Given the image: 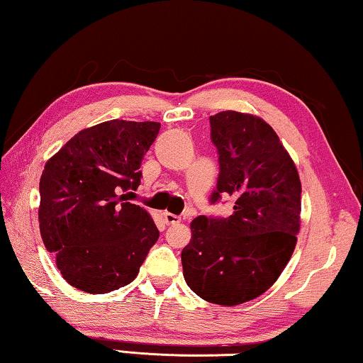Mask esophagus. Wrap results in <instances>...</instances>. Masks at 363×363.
<instances>
[{"label":"esophagus","mask_w":363,"mask_h":363,"mask_svg":"<svg viewBox=\"0 0 363 363\" xmlns=\"http://www.w3.org/2000/svg\"><path fill=\"white\" fill-rule=\"evenodd\" d=\"M163 218L166 221V225H177L181 221V216L177 215H172V213H163Z\"/></svg>","instance_id":"obj_1"}]
</instances>
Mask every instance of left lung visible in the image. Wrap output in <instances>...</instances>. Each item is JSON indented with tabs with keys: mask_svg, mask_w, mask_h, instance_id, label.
Masks as SVG:
<instances>
[{
	"mask_svg": "<svg viewBox=\"0 0 363 363\" xmlns=\"http://www.w3.org/2000/svg\"><path fill=\"white\" fill-rule=\"evenodd\" d=\"M218 181L210 203L233 200L230 216L200 215L181 259L184 279L210 303L235 306L257 298L296 245L301 184L277 133L262 118L226 111L210 117Z\"/></svg>",
	"mask_w": 363,
	"mask_h": 363,
	"instance_id": "1",
	"label": "left lung"
}]
</instances>
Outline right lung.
<instances>
[{"mask_svg":"<svg viewBox=\"0 0 363 363\" xmlns=\"http://www.w3.org/2000/svg\"><path fill=\"white\" fill-rule=\"evenodd\" d=\"M158 122L107 121L81 130L47 161L40 177V235L69 285L109 294L138 275L160 231L127 202Z\"/></svg>","mask_w":363,"mask_h":363,"instance_id":"add662e5","label":"right lung"}]
</instances>
